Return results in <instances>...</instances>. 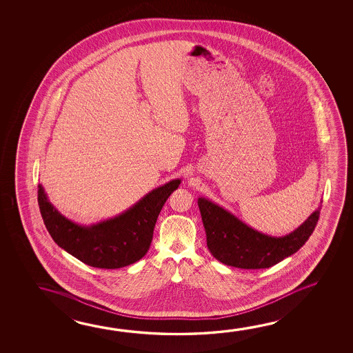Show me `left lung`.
<instances>
[{"label":"left lung","mask_w":353,"mask_h":353,"mask_svg":"<svg viewBox=\"0 0 353 353\" xmlns=\"http://www.w3.org/2000/svg\"><path fill=\"white\" fill-rule=\"evenodd\" d=\"M207 246L216 260L226 266L243 270L268 268L295 254L307 241L318 224V208L295 232L272 237L256 232L232 214L204 198L198 199Z\"/></svg>","instance_id":"left-lung-1"}]
</instances>
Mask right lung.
<instances>
[{
	"instance_id": "obj_1",
	"label": "right lung",
	"mask_w": 353,
	"mask_h": 353,
	"mask_svg": "<svg viewBox=\"0 0 353 353\" xmlns=\"http://www.w3.org/2000/svg\"><path fill=\"white\" fill-rule=\"evenodd\" d=\"M174 179L150 192L133 208L97 225H76L65 219L38 185L41 218L52 240L88 266L116 270L139 261L150 248L157 216L170 194L179 185Z\"/></svg>"
}]
</instances>
